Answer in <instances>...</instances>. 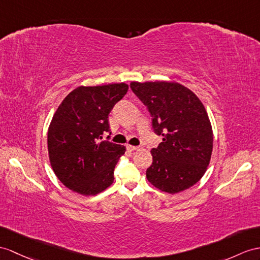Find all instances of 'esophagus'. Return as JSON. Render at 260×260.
<instances>
[{
    "label": "esophagus",
    "instance_id": "1",
    "mask_svg": "<svg viewBox=\"0 0 260 260\" xmlns=\"http://www.w3.org/2000/svg\"><path fill=\"white\" fill-rule=\"evenodd\" d=\"M126 149H128L129 151H136L139 149V147H137V145H131V144H126Z\"/></svg>",
    "mask_w": 260,
    "mask_h": 260
}]
</instances>
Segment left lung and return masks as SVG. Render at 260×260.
Segmentation results:
<instances>
[{"mask_svg": "<svg viewBox=\"0 0 260 260\" xmlns=\"http://www.w3.org/2000/svg\"><path fill=\"white\" fill-rule=\"evenodd\" d=\"M147 106L152 128L162 142L151 150L153 162L147 179L171 194L193 186L204 175L213 150V131L207 112L196 94L178 82L130 84Z\"/></svg>", "mask_w": 260, "mask_h": 260, "instance_id": "1", "label": "left lung"}]
</instances>
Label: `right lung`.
I'll use <instances>...</instances> for the list:
<instances>
[{
  "instance_id": "right-lung-1",
  "label": "right lung",
  "mask_w": 260,
  "mask_h": 260,
  "mask_svg": "<svg viewBox=\"0 0 260 260\" xmlns=\"http://www.w3.org/2000/svg\"><path fill=\"white\" fill-rule=\"evenodd\" d=\"M128 85L78 87L61 101L49 124L50 166L58 180L81 195H96L112 184L123 145L101 141L109 132V113Z\"/></svg>"
}]
</instances>
